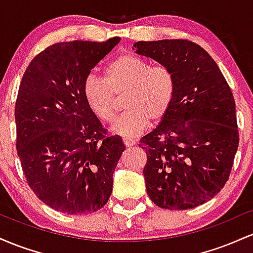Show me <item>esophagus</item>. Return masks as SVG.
I'll list each match as a JSON object with an SVG mask.
<instances>
[{"label": "esophagus", "instance_id": "esophagus-1", "mask_svg": "<svg viewBox=\"0 0 253 253\" xmlns=\"http://www.w3.org/2000/svg\"><path fill=\"white\" fill-rule=\"evenodd\" d=\"M124 144L126 147H130V146H134L136 143H135V140H133V139L124 138Z\"/></svg>", "mask_w": 253, "mask_h": 253}]
</instances>
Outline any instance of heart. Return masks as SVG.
<instances>
[{"instance_id": "1", "label": "heart", "mask_w": 253, "mask_h": 253, "mask_svg": "<svg viewBox=\"0 0 253 253\" xmlns=\"http://www.w3.org/2000/svg\"><path fill=\"white\" fill-rule=\"evenodd\" d=\"M176 92V77L167 65H151L133 54L115 58L104 69V80L89 75L83 84V96L97 119L112 123L115 96L126 94L127 110L113 125L115 134L135 138L144 132L150 119L162 120L169 112Z\"/></svg>"}]
</instances>
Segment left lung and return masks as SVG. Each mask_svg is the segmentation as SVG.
<instances>
[{
  "label": "left lung",
  "instance_id": "left-lung-1",
  "mask_svg": "<svg viewBox=\"0 0 253 253\" xmlns=\"http://www.w3.org/2000/svg\"><path fill=\"white\" fill-rule=\"evenodd\" d=\"M135 53L169 66L176 92L169 112L139 146L150 199L165 210H190L220 193L239 145L236 103L214 59L189 40L138 42Z\"/></svg>",
  "mask_w": 253,
  "mask_h": 253
}]
</instances>
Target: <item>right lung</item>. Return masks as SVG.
<instances>
[{"instance_id": "obj_1", "label": "right lung", "mask_w": 253, "mask_h": 253, "mask_svg": "<svg viewBox=\"0 0 253 253\" xmlns=\"http://www.w3.org/2000/svg\"><path fill=\"white\" fill-rule=\"evenodd\" d=\"M120 38L58 42L26 69L15 104L16 150L26 181L48 207L71 215L108 202L125 151L107 136L83 96V84Z\"/></svg>"}]
</instances>
